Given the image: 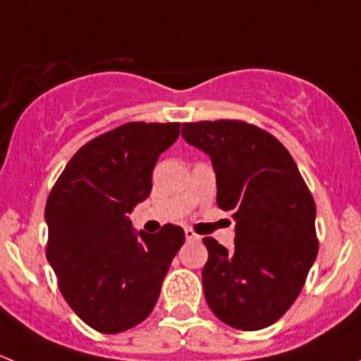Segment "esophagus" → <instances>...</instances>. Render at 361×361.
Listing matches in <instances>:
<instances>
[{
  "instance_id": "1",
  "label": "esophagus",
  "mask_w": 361,
  "mask_h": 361,
  "mask_svg": "<svg viewBox=\"0 0 361 361\" xmlns=\"http://www.w3.org/2000/svg\"><path fill=\"white\" fill-rule=\"evenodd\" d=\"M185 238H187V241H197V239H201L192 228H185Z\"/></svg>"
}]
</instances>
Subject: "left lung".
<instances>
[{
  "mask_svg": "<svg viewBox=\"0 0 361 361\" xmlns=\"http://www.w3.org/2000/svg\"><path fill=\"white\" fill-rule=\"evenodd\" d=\"M181 136L209 157L218 207L235 220L234 251L202 239L207 305L232 329H265L288 311L316 260L314 199L288 150L251 123H183Z\"/></svg>",
  "mask_w": 361,
  "mask_h": 361,
  "instance_id": "obj_1",
  "label": "left lung"
}]
</instances>
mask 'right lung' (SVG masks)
Returning <instances> with one entry per match:
<instances>
[{
  "instance_id": "obj_1",
  "label": "right lung",
  "mask_w": 361,
  "mask_h": 361,
  "mask_svg": "<svg viewBox=\"0 0 361 361\" xmlns=\"http://www.w3.org/2000/svg\"><path fill=\"white\" fill-rule=\"evenodd\" d=\"M178 136V122L123 123L83 145L49 195L47 260L69 307L101 334L148 318L185 243L178 225L148 234L129 218L150 195L155 164Z\"/></svg>"
}]
</instances>
